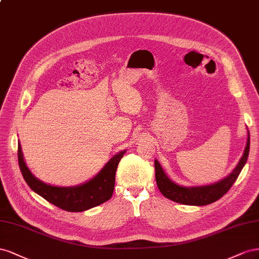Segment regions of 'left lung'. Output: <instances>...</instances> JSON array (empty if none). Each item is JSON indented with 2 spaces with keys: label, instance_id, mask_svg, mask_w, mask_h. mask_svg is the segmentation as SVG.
I'll use <instances>...</instances> for the list:
<instances>
[{
  "label": "left lung",
  "instance_id": "left-lung-1",
  "mask_svg": "<svg viewBox=\"0 0 259 259\" xmlns=\"http://www.w3.org/2000/svg\"><path fill=\"white\" fill-rule=\"evenodd\" d=\"M249 153V132L247 131V142L244 153H243L242 157L239 161V164L233 169V171L229 175L227 178L220 180L209 186H203V187H181L178 184L171 181L166 176L165 171L158 160L155 159V179H156L157 187L161 194L165 197L171 199L174 202L184 204V205H193V206H203L208 205L213 202L218 201L220 197H223L227 192L230 190L233 186L235 180L241 170L244 167L245 162L248 157Z\"/></svg>",
  "mask_w": 259,
  "mask_h": 259
}]
</instances>
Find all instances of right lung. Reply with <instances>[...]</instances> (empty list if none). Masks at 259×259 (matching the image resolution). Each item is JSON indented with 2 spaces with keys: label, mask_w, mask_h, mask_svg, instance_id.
<instances>
[{
  "label": "right lung",
  "mask_w": 259,
  "mask_h": 259,
  "mask_svg": "<svg viewBox=\"0 0 259 259\" xmlns=\"http://www.w3.org/2000/svg\"><path fill=\"white\" fill-rule=\"evenodd\" d=\"M121 151L110 158L102 170L88 182L76 187H54L39 180L29 170L18 144V164L27 184L36 194L66 211H83L99 206L112 197L117 166L122 158Z\"/></svg>",
  "instance_id": "add662e5"
}]
</instances>
